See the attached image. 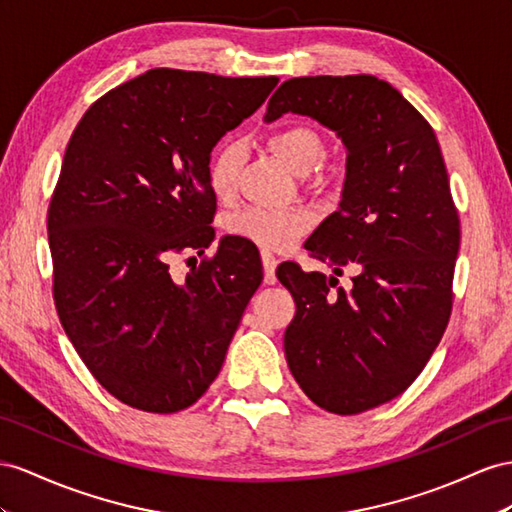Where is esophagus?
Wrapping results in <instances>:
<instances>
[{"label":"esophagus","mask_w":512,"mask_h":512,"mask_svg":"<svg viewBox=\"0 0 512 512\" xmlns=\"http://www.w3.org/2000/svg\"><path fill=\"white\" fill-rule=\"evenodd\" d=\"M261 264H264V281H266V285L277 283V274H274V270H277L279 259L274 257L270 251H261Z\"/></svg>","instance_id":"34e87169"}]
</instances>
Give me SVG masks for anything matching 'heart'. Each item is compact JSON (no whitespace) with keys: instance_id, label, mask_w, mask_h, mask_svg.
Returning a JSON list of instances; mask_svg holds the SVG:
<instances>
[{"instance_id":"obj_1","label":"heart","mask_w":512,"mask_h":512,"mask_svg":"<svg viewBox=\"0 0 512 512\" xmlns=\"http://www.w3.org/2000/svg\"><path fill=\"white\" fill-rule=\"evenodd\" d=\"M268 147L298 173H309L324 160L326 153L322 136L309 125H287L272 131ZM240 166L242 149L238 144L231 140L220 142L207 162V186L216 199H231L238 188ZM309 227L311 214L303 207H246L227 218L229 235L266 251L287 248Z\"/></svg>"}]
</instances>
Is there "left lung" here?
<instances>
[{
  "label": "left lung",
  "mask_w": 512,
  "mask_h": 512,
  "mask_svg": "<svg viewBox=\"0 0 512 512\" xmlns=\"http://www.w3.org/2000/svg\"><path fill=\"white\" fill-rule=\"evenodd\" d=\"M307 114L346 144L337 212L305 248L335 277L285 261L277 277L296 316L285 359L320 409L357 415L409 387L439 346L452 313L461 220L430 123L374 75H316L283 82L266 121ZM344 265L353 287L336 283Z\"/></svg>",
  "instance_id": "8db88e82"
}]
</instances>
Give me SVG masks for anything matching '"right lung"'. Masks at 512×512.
Here are the masks:
<instances>
[{"mask_svg": "<svg viewBox=\"0 0 512 512\" xmlns=\"http://www.w3.org/2000/svg\"><path fill=\"white\" fill-rule=\"evenodd\" d=\"M277 82L151 69L99 97L64 151L47 209L56 311L99 385L138 411L203 396L264 279L238 238L181 283L168 261L212 244L209 153Z\"/></svg>", "mask_w": 512, "mask_h": 512, "instance_id": "right-lung-1", "label": "right lung"}]
</instances>
